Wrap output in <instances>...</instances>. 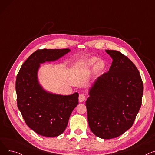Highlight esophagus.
<instances>
[{
	"mask_svg": "<svg viewBox=\"0 0 155 155\" xmlns=\"http://www.w3.org/2000/svg\"><path fill=\"white\" fill-rule=\"evenodd\" d=\"M78 100L80 102H82L85 100V95L84 94H80L78 97Z\"/></svg>",
	"mask_w": 155,
	"mask_h": 155,
	"instance_id": "1",
	"label": "esophagus"
}]
</instances>
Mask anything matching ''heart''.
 <instances>
[{
	"mask_svg": "<svg viewBox=\"0 0 155 155\" xmlns=\"http://www.w3.org/2000/svg\"><path fill=\"white\" fill-rule=\"evenodd\" d=\"M97 61V59L95 58H91L87 60V63L89 64H94ZM104 64L101 62H97L95 64V68L97 71H101L104 69Z\"/></svg>",
	"mask_w": 155,
	"mask_h": 155,
	"instance_id": "b5f03b06",
	"label": "heart"
}]
</instances>
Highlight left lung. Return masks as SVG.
Returning <instances> with one entry per match:
<instances>
[{"mask_svg": "<svg viewBox=\"0 0 155 155\" xmlns=\"http://www.w3.org/2000/svg\"><path fill=\"white\" fill-rule=\"evenodd\" d=\"M112 58L109 70L99 77L89 89L86 101L92 132L109 140L131 127L141 106L143 83L134 64L115 50H105Z\"/></svg>", "mask_w": 155, "mask_h": 155, "instance_id": "8db88e82", "label": "left lung"}]
</instances>
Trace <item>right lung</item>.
<instances>
[{
    "label": "right lung",
    "instance_id": "right-lung-1",
    "mask_svg": "<svg viewBox=\"0 0 155 155\" xmlns=\"http://www.w3.org/2000/svg\"><path fill=\"white\" fill-rule=\"evenodd\" d=\"M70 49H43L31 54L15 81L17 104L26 124L46 137L60 135L66 129L73 110L78 104V94L63 95L48 92L38 82L41 63L58 60Z\"/></svg>",
    "mask_w": 155,
    "mask_h": 155
}]
</instances>
